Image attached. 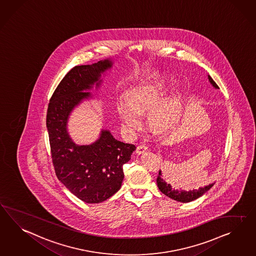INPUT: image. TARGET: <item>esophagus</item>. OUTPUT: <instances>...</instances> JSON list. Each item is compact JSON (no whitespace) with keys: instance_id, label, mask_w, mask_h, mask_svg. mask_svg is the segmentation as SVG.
Instances as JSON below:
<instances>
[{"instance_id":"1","label":"esophagus","mask_w":256,"mask_h":256,"mask_svg":"<svg viewBox=\"0 0 256 256\" xmlns=\"http://www.w3.org/2000/svg\"><path fill=\"white\" fill-rule=\"evenodd\" d=\"M148 150V146L146 144H139L136 148V153L138 154H143L146 151Z\"/></svg>"}]
</instances>
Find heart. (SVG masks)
I'll list each match as a JSON object with an SVG mask.
<instances>
[{"label":"heart","mask_w":256,"mask_h":256,"mask_svg":"<svg viewBox=\"0 0 256 256\" xmlns=\"http://www.w3.org/2000/svg\"><path fill=\"white\" fill-rule=\"evenodd\" d=\"M165 80L143 82L134 86L131 98L122 94L117 101V110L122 124L128 132H134L144 124L143 112L150 110L151 122L167 131L172 129L181 118L183 98L181 92H172Z\"/></svg>","instance_id":"heart-1"}]
</instances>
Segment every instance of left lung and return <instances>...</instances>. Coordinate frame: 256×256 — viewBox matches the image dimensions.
I'll list each match as a JSON object with an SVG mask.
<instances>
[{
  "label": "left lung",
  "instance_id": "left-lung-1",
  "mask_svg": "<svg viewBox=\"0 0 256 256\" xmlns=\"http://www.w3.org/2000/svg\"><path fill=\"white\" fill-rule=\"evenodd\" d=\"M208 79L210 80V84L214 86L216 89H219V87L216 84V82L212 79L210 75H208ZM158 188L160 190L164 195L167 197L170 198L172 200H174L179 202H190L192 200H195L200 197H202L204 194H205L210 188L214 184V183L209 184L208 186H204V188H198V190H174L172 188L170 184H167L162 177V170L158 172V176L157 178Z\"/></svg>",
  "mask_w": 256,
  "mask_h": 256
}]
</instances>
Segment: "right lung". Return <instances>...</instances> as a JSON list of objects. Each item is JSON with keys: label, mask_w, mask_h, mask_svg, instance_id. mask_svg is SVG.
Segmentation results:
<instances>
[{"label": "right lung", "mask_w": 256, "mask_h": 256, "mask_svg": "<svg viewBox=\"0 0 256 256\" xmlns=\"http://www.w3.org/2000/svg\"><path fill=\"white\" fill-rule=\"evenodd\" d=\"M112 65V59H105L72 68L54 90L47 110L46 126L56 174L86 204L102 202L118 192L124 178L122 166L136 148L113 138L108 129H102L90 144L74 143L68 132L73 110L84 100L94 98L88 91L94 86L98 89L102 74Z\"/></svg>", "instance_id": "right-lung-1"}]
</instances>
